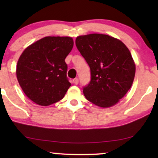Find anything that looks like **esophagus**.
<instances>
[{"mask_svg":"<svg viewBox=\"0 0 158 158\" xmlns=\"http://www.w3.org/2000/svg\"><path fill=\"white\" fill-rule=\"evenodd\" d=\"M78 81H79L78 78H75V79L73 81V83H74L75 85H77V84H78Z\"/></svg>","mask_w":158,"mask_h":158,"instance_id":"esophagus-1","label":"esophagus"}]
</instances>
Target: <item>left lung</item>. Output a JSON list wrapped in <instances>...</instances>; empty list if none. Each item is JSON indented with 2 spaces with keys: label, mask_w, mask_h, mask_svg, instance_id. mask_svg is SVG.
Segmentation results:
<instances>
[{
  "label": "left lung",
  "mask_w": 158,
  "mask_h": 158,
  "mask_svg": "<svg viewBox=\"0 0 158 158\" xmlns=\"http://www.w3.org/2000/svg\"><path fill=\"white\" fill-rule=\"evenodd\" d=\"M75 44L90 68L91 81L83 88L86 99L101 108L117 104L135 79L130 51L122 41L106 34L78 36Z\"/></svg>",
  "instance_id": "1"
}]
</instances>
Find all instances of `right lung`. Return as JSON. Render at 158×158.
I'll return each mask as SVG.
<instances>
[{
    "label": "right lung",
    "mask_w": 158,
    "mask_h": 158,
    "mask_svg": "<svg viewBox=\"0 0 158 158\" xmlns=\"http://www.w3.org/2000/svg\"><path fill=\"white\" fill-rule=\"evenodd\" d=\"M73 44L70 36H45L23 50L16 73L21 89L30 100L47 106L63 98L71 85L64 60Z\"/></svg>",
    "instance_id": "right-lung-1"
}]
</instances>
